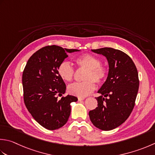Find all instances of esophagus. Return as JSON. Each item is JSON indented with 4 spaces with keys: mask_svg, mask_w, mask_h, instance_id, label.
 Wrapping results in <instances>:
<instances>
[{
    "mask_svg": "<svg viewBox=\"0 0 155 155\" xmlns=\"http://www.w3.org/2000/svg\"><path fill=\"white\" fill-rule=\"evenodd\" d=\"M84 97H78V100L79 101H83V100H84Z\"/></svg>",
    "mask_w": 155,
    "mask_h": 155,
    "instance_id": "esophagus-1",
    "label": "esophagus"
}]
</instances>
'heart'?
Wrapping results in <instances>:
<instances>
[{
	"mask_svg": "<svg viewBox=\"0 0 155 155\" xmlns=\"http://www.w3.org/2000/svg\"><path fill=\"white\" fill-rule=\"evenodd\" d=\"M78 68L86 69L81 83H74L68 88V93L72 95L84 97L89 95L95 89V81L97 84H103L108 77L109 68L102 64L101 59L90 54H84L75 59ZM58 74L63 81L71 82L74 78V70L67 61H63L58 66Z\"/></svg>",
	"mask_w": 155,
	"mask_h": 155,
	"instance_id": "heart-1",
	"label": "heart"
}]
</instances>
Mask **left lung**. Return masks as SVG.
<instances>
[{
    "mask_svg": "<svg viewBox=\"0 0 155 155\" xmlns=\"http://www.w3.org/2000/svg\"><path fill=\"white\" fill-rule=\"evenodd\" d=\"M92 51L107 58L110 72L98 91L101 94L96 97L98 107L89 111V117L97 128L111 130L125 122L134 109L139 87L138 71L122 51L107 47Z\"/></svg>",
    "mask_w": 155,
    "mask_h": 155,
    "instance_id": "obj_1",
    "label": "left lung"
}]
</instances>
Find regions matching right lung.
Wrapping results in <instances>:
<instances>
[{
  "label": "right lung",
  "instance_id": "1",
  "mask_svg": "<svg viewBox=\"0 0 155 155\" xmlns=\"http://www.w3.org/2000/svg\"><path fill=\"white\" fill-rule=\"evenodd\" d=\"M79 51L56 45H47L33 54L23 72V99L27 110L35 121L48 130L61 128L71 114L74 96H62L66 85L58 74V66L68 57L67 52Z\"/></svg>",
  "mask_w": 155,
  "mask_h": 155
}]
</instances>
